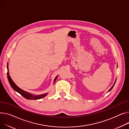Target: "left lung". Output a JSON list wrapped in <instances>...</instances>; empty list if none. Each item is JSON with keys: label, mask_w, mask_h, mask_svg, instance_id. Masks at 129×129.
I'll return each instance as SVG.
<instances>
[{"label": "left lung", "mask_w": 129, "mask_h": 129, "mask_svg": "<svg viewBox=\"0 0 129 129\" xmlns=\"http://www.w3.org/2000/svg\"><path fill=\"white\" fill-rule=\"evenodd\" d=\"M116 80H115V83H114V84H113V86H112V87H111V88H110V89H109V90L108 91V92H109V91H110V90H111V89H112V88H113V87L114 86V85H115V82H116Z\"/></svg>", "instance_id": "left-lung-1"}]
</instances>
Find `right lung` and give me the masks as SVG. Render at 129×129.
Instances as JSON below:
<instances>
[{
	"mask_svg": "<svg viewBox=\"0 0 129 129\" xmlns=\"http://www.w3.org/2000/svg\"><path fill=\"white\" fill-rule=\"evenodd\" d=\"M7 66H8V65ZM7 69H8V70L9 71L8 66H7ZM7 77H8V81H9V83H10V85L11 86V87L15 91L19 93L22 96H23L25 99H28V100H38V99H42L43 98H44L45 96H46L47 95V93L44 94H41V95H36V96L35 95H32V94H29V93H28L27 92H25V91H23V90L21 89L20 88H19L18 86H17V85L15 84V83L13 81L12 79L11 78V77H10V76L9 75V74L8 72L7 73ZM56 78H57V77L54 79V82H55Z\"/></svg>",
	"mask_w": 129,
	"mask_h": 129,
	"instance_id": "obj_1",
	"label": "right lung"
}]
</instances>
